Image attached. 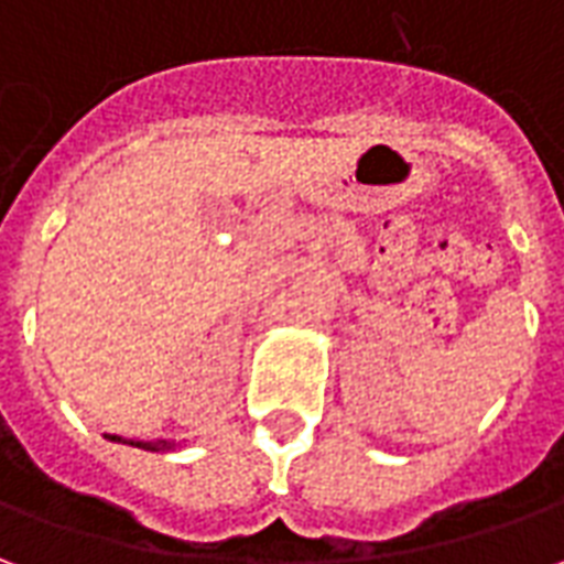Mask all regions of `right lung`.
Masks as SVG:
<instances>
[{"mask_svg":"<svg viewBox=\"0 0 564 564\" xmlns=\"http://www.w3.org/2000/svg\"><path fill=\"white\" fill-rule=\"evenodd\" d=\"M111 441H120V437H111ZM129 444H132V447H141V449H156L153 447V444H144V441H129Z\"/></svg>","mask_w":564,"mask_h":564,"instance_id":"1","label":"right lung"}]
</instances>
